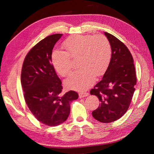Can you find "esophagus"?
Here are the masks:
<instances>
[{
	"instance_id": "obj_1",
	"label": "esophagus",
	"mask_w": 154,
	"mask_h": 154,
	"mask_svg": "<svg viewBox=\"0 0 154 154\" xmlns=\"http://www.w3.org/2000/svg\"><path fill=\"white\" fill-rule=\"evenodd\" d=\"M89 95V93L84 92V93H79V96L80 98H83V97H86Z\"/></svg>"
}]
</instances>
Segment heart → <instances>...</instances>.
Wrapping results in <instances>:
<instances>
[{
	"instance_id": "obj_1",
	"label": "heart",
	"mask_w": 154,
	"mask_h": 154,
	"mask_svg": "<svg viewBox=\"0 0 154 154\" xmlns=\"http://www.w3.org/2000/svg\"><path fill=\"white\" fill-rule=\"evenodd\" d=\"M66 51L55 50L51 62L55 69L62 77L71 73L73 60H79L80 70L72 73L65 80L69 89L83 91L95 80L96 75H102L109 65L112 50L109 40L103 35H73L63 44Z\"/></svg>"
}]
</instances>
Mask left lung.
Returning <instances> with one entry per match:
<instances>
[{
    "label": "left lung",
    "instance_id": "8db88e82",
    "mask_svg": "<svg viewBox=\"0 0 154 154\" xmlns=\"http://www.w3.org/2000/svg\"><path fill=\"white\" fill-rule=\"evenodd\" d=\"M104 34L110 44L112 56L103 79L90 93L100 100L93 116L100 122L109 123L120 119L128 109L135 91L136 75L128 48L113 35Z\"/></svg>",
    "mask_w": 154,
    "mask_h": 154
}]
</instances>
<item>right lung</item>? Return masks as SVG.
Here are the masks:
<instances>
[{"instance_id": "1", "label": "right lung", "mask_w": 154, "mask_h": 154, "mask_svg": "<svg viewBox=\"0 0 154 154\" xmlns=\"http://www.w3.org/2000/svg\"><path fill=\"white\" fill-rule=\"evenodd\" d=\"M62 34L44 38L28 52L22 69L21 84L29 109L45 125L56 126L64 122L70 113V103L78 93H62L63 87L51 64L52 50Z\"/></svg>"}]
</instances>
